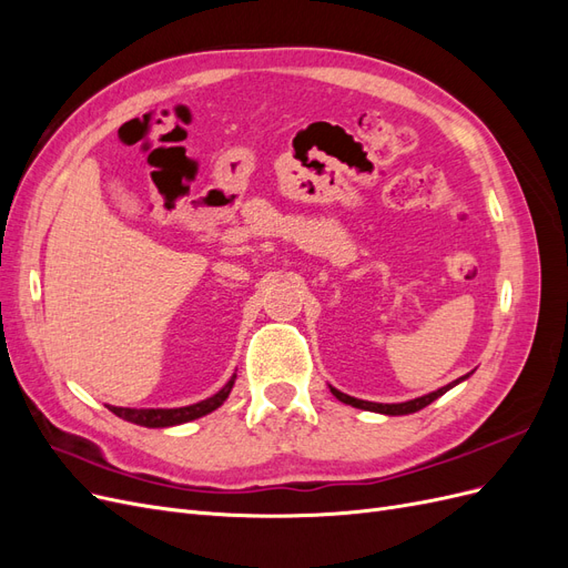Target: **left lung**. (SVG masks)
Returning a JSON list of instances; mask_svg holds the SVG:
<instances>
[{
  "label": "left lung",
  "mask_w": 568,
  "mask_h": 568,
  "mask_svg": "<svg viewBox=\"0 0 568 568\" xmlns=\"http://www.w3.org/2000/svg\"><path fill=\"white\" fill-rule=\"evenodd\" d=\"M469 374H464V376H459L457 382H453V384H448V386H443V388H438V390H434V393H426V395H422V398H415V400H407V403H369V400H357V398H353V395H346V393H341V390H336L334 386H329L332 388V393L336 395V398L341 400V403H346V405H353V407H359V409H369V412H379V415H388V417H398V415H412V412H417V409H422V407H426V405H432L436 398H440L443 393H448L453 386H457L459 382H464L467 379Z\"/></svg>",
  "instance_id": "1"
}]
</instances>
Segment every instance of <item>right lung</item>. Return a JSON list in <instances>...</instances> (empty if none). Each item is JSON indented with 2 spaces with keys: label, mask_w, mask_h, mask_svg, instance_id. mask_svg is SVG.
I'll return each mask as SVG.
<instances>
[{
  "label": "right lung",
  "mask_w": 568,
  "mask_h": 568,
  "mask_svg": "<svg viewBox=\"0 0 568 568\" xmlns=\"http://www.w3.org/2000/svg\"><path fill=\"white\" fill-rule=\"evenodd\" d=\"M234 379L236 374H232V379L222 386L215 395H211V398H205L196 405H186V407H170V409H163V407H149V409H132V407H113L109 405V409L113 412V415H118L120 419L125 422H132V424H140V426H149V428H165V426H178V424H184V422H192V419H199L203 415H209V412L217 409L222 403L227 400V395L234 386Z\"/></svg>",
  "instance_id": "obj_1"
}]
</instances>
